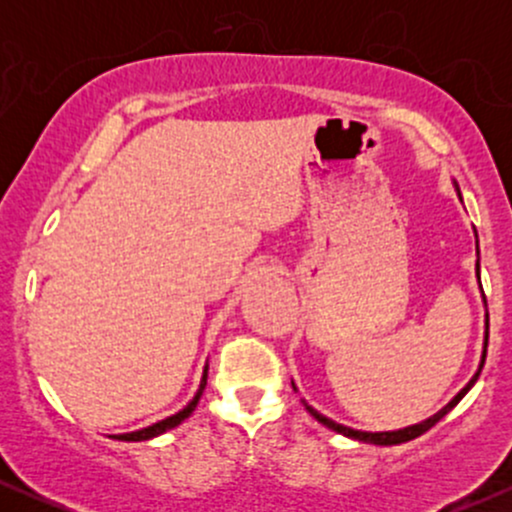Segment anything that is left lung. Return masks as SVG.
I'll return each mask as SVG.
<instances>
[{"label": "left lung", "mask_w": 512, "mask_h": 512, "mask_svg": "<svg viewBox=\"0 0 512 512\" xmlns=\"http://www.w3.org/2000/svg\"><path fill=\"white\" fill-rule=\"evenodd\" d=\"M460 192V190H457ZM477 255H479V240H477ZM477 276H479V260H477ZM486 344H489V315H486V342H484V354H481V363H479V370L477 373H474V378L469 380L467 385L462 387L460 392H457L455 395V399H450L448 404H445L443 409L438 411V414H433L431 419H426V421H421V424H414V426H407V428H399V431H383V433H370V431H356V428H349V426H342V424H337V421H332V419H327V416H322L320 411L317 409H313V407H308V404H305V409L310 411V416H313V419H317L320 421L322 426H327L330 428V431H334V433H342V436H346V438H354V440H361V443H373V445H399V443H407V440H414V438H419L421 433H426L428 428H433L438 424L440 419H443L445 414H448V411L455 407L457 402H460V399L467 395L469 390H472V385L477 383V378H479V373H481V368H484V361H486ZM293 390H296V387H293Z\"/></svg>", "instance_id": "left-lung-1"}]
</instances>
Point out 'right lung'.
I'll use <instances>...</instances> for the list:
<instances>
[{
	"label": "right lung",
	"instance_id": "obj_1",
	"mask_svg": "<svg viewBox=\"0 0 512 512\" xmlns=\"http://www.w3.org/2000/svg\"><path fill=\"white\" fill-rule=\"evenodd\" d=\"M207 370H209V366L204 368V375H202V383H199V390H197V395L192 397V402L187 404L185 409H180L178 414H173V416H168V419H163V421H158V424H154V426H146V428H142V431H132V433H122V436H113V438H117V440H127V443H139V440H149V438H156V436H161V433H166V431H170V428H175V426H180L182 421L187 419V416L192 414V411H195V407H197V402H199V397H202V392H204V387H207Z\"/></svg>",
	"mask_w": 512,
	"mask_h": 512
}]
</instances>
